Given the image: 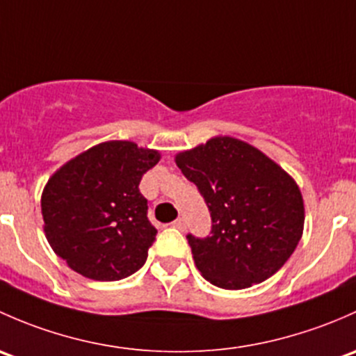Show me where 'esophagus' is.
<instances>
[{"label": "esophagus", "instance_id": "1", "mask_svg": "<svg viewBox=\"0 0 356 356\" xmlns=\"http://www.w3.org/2000/svg\"><path fill=\"white\" fill-rule=\"evenodd\" d=\"M173 226H175V228L181 229V232H183V229H185V219H183V218H178L177 221H173Z\"/></svg>", "mask_w": 356, "mask_h": 356}]
</instances>
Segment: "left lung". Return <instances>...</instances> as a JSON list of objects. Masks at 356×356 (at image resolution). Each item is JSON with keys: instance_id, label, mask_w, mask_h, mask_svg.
Returning a JSON list of instances; mask_svg holds the SVG:
<instances>
[{"instance_id": "1", "label": "left lung", "mask_w": 356, "mask_h": 356, "mask_svg": "<svg viewBox=\"0 0 356 356\" xmlns=\"http://www.w3.org/2000/svg\"><path fill=\"white\" fill-rule=\"evenodd\" d=\"M204 197L211 233L186 234L197 269L212 284L243 289L266 281L291 257L303 233L298 185L259 149L232 137L177 156Z\"/></svg>"}]
</instances>
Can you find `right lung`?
<instances>
[{"label": "right lung", "mask_w": 356, "mask_h": 356, "mask_svg": "<svg viewBox=\"0 0 356 356\" xmlns=\"http://www.w3.org/2000/svg\"><path fill=\"white\" fill-rule=\"evenodd\" d=\"M157 161L156 151L111 140L80 154L51 177L41 199L44 232L75 273L118 281L144 266L157 229L138 185Z\"/></svg>", "instance_id": "right-lung-1"}]
</instances>
